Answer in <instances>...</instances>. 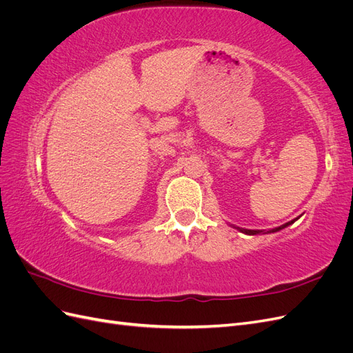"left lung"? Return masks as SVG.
<instances>
[{
    "label": "left lung",
    "instance_id": "left-lung-1",
    "mask_svg": "<svg viewBox=\"0 0 353 353\" xmlns=\"http://www.w3.org/2000/svg\"><path fill=\"white\" fill-rule=\"evenodd\" d=\"M292 222H293V221H292ZM292 222H287V223H284V225H281V227H276V228L270 230V231H266V232H275V231H280V230L285 228L287 225H290ZM240 231H243V232H245V234H250V236H254V234H261V232H263L262 230H240Z\"/></svg>",
    "mask_w": 353,
    "mask_h": 353
}]
</instances>
